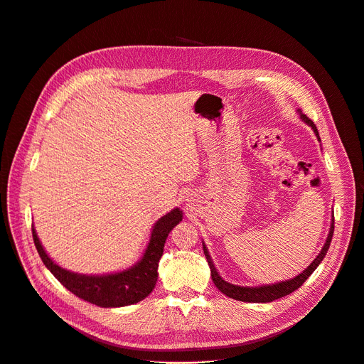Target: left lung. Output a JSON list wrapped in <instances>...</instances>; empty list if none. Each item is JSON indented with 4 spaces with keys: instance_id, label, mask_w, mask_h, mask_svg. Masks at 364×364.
<instances>
[{
    "instance_id": "left-lung-1",
    "label": "left lung",
    "mask_w": 364,
    "mask_h": 364,
    "mask_svg": "<svg viewBox=\"0 0 364 364\" xmlns=\"http://www.w3.org/2000/svg\"><path fill=\"white\" fill-rule=\"evenodd\" d=\"M298 112H299L301 119H302L305 124L310 125V127L313 128L314 134L317 136V140L320 141L318 131H317L314 122H313L309 117H305V114H304L301 110H298ZM333 227H335V220H333V217H332L331 230H329L326 243L323 245L320 254L314 258V261L307 267V269H305L301 274H298V276L294 277V279L284 280V282H279V283H274V284H262V286H255V288H250V286H237V284L228 283V282H225V280L218 274V272H217V269H215V265H214V262H213V259H211V255H209V252H208V250H206L205 243H203V254H205V257H206L209 269H211L213 282L215 283L218 291H221L225 296L233 298V299H236V301H243V302H272V301H274V299H279V298H282V296H286V295L292 294L294 291H296V289L299 288V286H302V283L313 274V272L317 269L318 264L323 261V258L326 257V254H328V250H329L331 242H332V236H333Z\"/></svg>"
}]
</instances>
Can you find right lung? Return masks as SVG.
Returning <instances> with one entry per match:
<instances>
[{"instance_id": "1", "label": "right lung", "mask_w": 364, "mask_h": 364, "mask_svg": "<svg viewBox=\"0 0 364 364\" xmlns=\"http://www.w3.org/2000/svg\"><path fill=\"white\" fill-rule=\"evenodd\" d=\"M181 220L183 211H180V208H174L171 213L161 217L151 228L150 240L141 259L124 272L102 276L78 274L62 269L44 251L33 225L32 236L36 251L40 254L44 265L68 291L87 302L99 305V307L114 309L140 302L155 289L158 280V265L164 254L165 240L169 232Z\"/></svg>"}]
</instances>
